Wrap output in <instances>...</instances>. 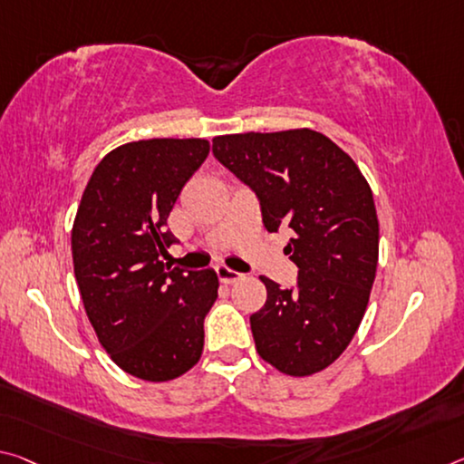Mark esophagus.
I'll use <instances>...</instances> for the list:
<instances>
[{"label": "esophagus", "mask_w": 464, "mask_h": 464, "mask_svg": "<svg viewBox=\"0 0 464 464\" xmlns=\"http://www.w3.org/2000/svg\"><path fill=\"white\" fill-rule=\"evenodd\" d=\"M217 276H218L220 283L233 285V283L241 281V276H244V275H239L237 270H231V268H227V266H217Z\"/></svg>", "instance_id": "obj_1"}]
</instances>
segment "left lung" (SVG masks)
<instances>
[{"instance_id":"obj_1","label":"left lung","mask_w":464,"mask_h":464,"mask_svg":"<svg viewBox=\"0 0 464 464\" xmlns=\"http://www.w3.org/2000/svg\"><path fill=\"white\" fill-rule=\"evenodd\" d=\"M212 154L258 196L264 227L289 229L295 289L270 278L249 324L260 357L286 376L334 363L362 324L378 268L372 188L347 152L301 128L217 136Z\"/></svg>"}]
</instances>
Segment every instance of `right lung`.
<instances>
[{"instance_id": "right-lung-1", "label": "right lung", "mask_w": 464, "mask_h": 464, "mask_svg": "<svg viewBox=\"0 0 464 464\" xmlns=\"http://www.w3.org/2000/svg\"><path fill=\"white\" fill-rule=\"evenodd\" d=\"M210 152L202 138L117 146L94 169L72 227L73 275L109 357L140 380L167 382L200 362L212 268H169V212Z\"/></svg>"}]
</instances>
